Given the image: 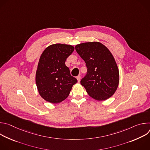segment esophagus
<instances>
[{
	"label": "esophagus",
	"instance_id": "1",
	"mask_svg": "<svg viewBox=\"0 0 150 150\" xmlns=\"http://www.w3.org/2000/svg\"><path fill=\"white\" fill-rule=\"evenodd\" d=\"M76 79H77V80H78V82H79L80 81H81V76H80V75L77 76H76Z\"/></svg>",
	"mask_w": 150,
	"mask_h": 150
}]
</instances>
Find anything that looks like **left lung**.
Masks as SVG:
<instances>
[{"mask_svg": "<svg viewBox=\"0 0 150 150\" xmlns=\"http://www.w3.org/2000/svg\"><path fill=\"white\" fill-rule=\"evenodd\" d=\"M75 50L87 68V75L81 84L93 98L98 101L109 98L119 82L118 67L110 50L97 41L77 45Z\"/></svg>", "mask_w": 150, "mask_h": 150, "instance_id": "obj_1", "label": "left lung"}]
</instances>
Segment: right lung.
<instances>
[{"mask_svg": "<svg viewBox=\"0 0 150 150\" xmlns=\"http://www.w3.org/2000/svg\"><path fill=\"white\" fill-rule=\"evenodd\" d=\"M74 47L54 44L42 53L38 63L35 82L40 96L51 103H59L69 96L77 79L71 75L65 61Z\"/></svg>", "mask_w": 150, "mask_h": 150, "instance_id": "1", "label": "right lung"}]
</instances>
